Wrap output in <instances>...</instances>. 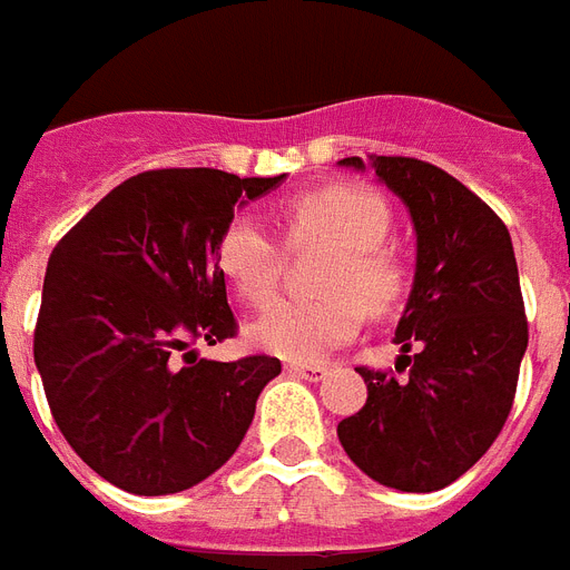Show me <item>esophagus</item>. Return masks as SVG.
Here are the masks:
<instances>
[{"label":"esophagus","instance_id":"34e87169","mask_svg":"<svg viewBox=\"0 0 570 570\" xmlns=\"http://www.w3.org/2000/svg\"><path fill=\"white\" fill-rule=\"evenodd\" d=\"M286 373L298 375V379H304V381H320L322 375L328 373V366L325 364H295V361H289V364H286Z\"/></svg>","mask_w":570,"mask_h":570}]
</instances>
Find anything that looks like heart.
<instances>
[{"mask_svg":"<svg viewBox=\"0 0 570 570\" xmlns=\"http://www.w3.org/2000/svg\"><path fill=\"white\" fill-rule=\"evenodd\" d=\"M293 245H328L320 275L322 298L275 302L248 325V343L268 355L307 364L355 337L364 311L381 316L407 293V266L390 248V204L364 186L334 183L289 197L281 209ZM281 242L248 215L224 224L215 259L245 304H266L281 272Z\"/></svg>","mask_w":570,"mask_h":570,"instance_id":"heart-1","label":"heart"}]
</instances>
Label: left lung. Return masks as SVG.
Segmentation results:
<instances>
[{
  "instance_id": "8db88e82",
  "label": "left lung",
  "mask_w": 570,
  "mask_h": 570,
  "mask_svg": "<svg viewBox=\"0 0 570 570\" xmlns=\"http://www.w3.org/2000/svg\"><path fill=\"white\" fill-rule=\"evenodd\" d=\"M370 163L416 230L414 286L396 325L405 379L357 366L366 405L340 420L337 438L370 479L429 494L468 473L512 411L530 340L521 277L505 224L464 183L411 156Z\"/></svg>"
}]
</instances>
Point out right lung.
Instances as JSON below:
<instances>
[{
  "label": "right lung",
  "mask_w": 570,
  "mask_h": 570,
  "mask_svg": "<svg viewBox=\"0 0 570 570\" xmlns=\"http://www.w3.org/2000/svg\"><path fill=\"white\" fill-rule=\"evenodd\" d=\"M281 180L215 168L136 174L49 254L35 364L65 441L111 485L186 491L248 432L281 361L222 364L191 346L236 337L215 245L236 206Z\"/></svg>",
  "instance_id": "add662e5"
}]
</instances>
